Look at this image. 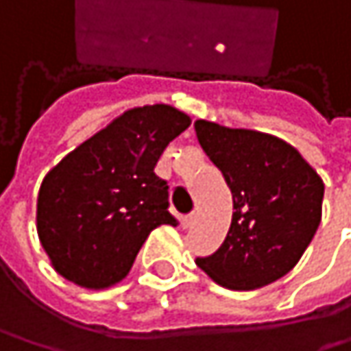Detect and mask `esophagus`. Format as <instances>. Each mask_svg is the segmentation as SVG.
<instances>
[{
	"mask_svg": "<svg viewBox=\"0 0 351 351\" xmlns=\"http://www.w3.org/2000/svg\"><path fill=\"white\" fill-rule=\"evenodd\" d=\"M193 223H195V213H189V215H182V217H180V226H182L184 230H189Z\"/></svg>",
	"mask_w": 351,
	"mask_h": 351,
	"instance_id": "1",
	"label": "esophagus"
}]
</instances>
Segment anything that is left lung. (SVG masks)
Returning <instances> with one entry per match:
<instances>
[{"mask_svg": "<svg viewBox=\"0 0 351 351\" xmlns=\"http://www.w3.org/2000/svg\"><path fill=\"white\" fill-rule=\"evenodd\" d=\"M195 132L234 197L223 244L215 254L197 258V266L232 291H254L282 278L319 228L321 176L276 136L207 119H197Z\"/></svg>", "mask_w": 351, "mask_h": 351, "instance_id": "1", "label": "left lung"}]
</instances>
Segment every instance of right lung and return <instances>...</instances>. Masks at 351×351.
<instances>
[{
  "instance_id": "add662e5",
  "label": "right lung",
  "mask_w": 351,
  "mask_h": 351,
  "mask_svg": "<svg viewBox=\"0 0 351 351\" xmlns=\"http://www.w3.org/2000/svg\"><path fill=\"white\" fill-rule=\"evenodd\" d=\"M191 117L176 107H134L69 152L44 176L36 230L52 268L101 291L123 280L158 226H176L169 184L154 167Z\"/></svg>"
}]
</instances>
